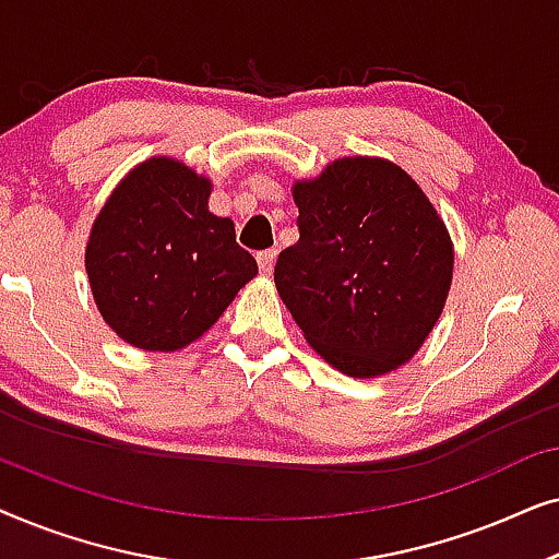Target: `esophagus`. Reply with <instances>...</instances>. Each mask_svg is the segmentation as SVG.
Masks as SVG:
<instances>
[{
	"instance_id": "esophagus-1",
	"label": "esophagus",
	"mask_w": 559,
	"mask_h": 559,
	"mask_svg": "<svg viewBox=\"0 0 559 559\" xmlns=\"http://www.w3.org/2000/svg\"><path fill=\"white\" fill-rule=\"evenodd\" d=\"M274 259H277V251H274V249L259 251V254H257L259 270H262L264 274H272V270H274Z\"/></svg>"
}]
</instances>
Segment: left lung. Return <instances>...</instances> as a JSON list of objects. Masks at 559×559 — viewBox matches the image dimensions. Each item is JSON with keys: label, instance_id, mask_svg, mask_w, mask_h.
<instances>
[{"label": "left lung", "instance_id": "obj_1", "mask_svg": "<svg viewBox=\"0 0 559 559\" xmlns=\"http://www.w3.org/2000/svg\"><path fill=\"white\" fill-rule=\"evenodd\" d=\"M300 239L274 285L333 369L373 379L407 364L445 308L453 241L430 198L381 157L333 159L293 186Z\"/></svg>", "mask_w": 559, "mask_h": 559}]
</instances>
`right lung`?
I'll list each match as a JSON object with an SVG mask.
<instances>
[{
    "mask_svg": "<svg viewBox=\"0 0 559 559\" xmlns=\"http://www.w3.org/2000/svg\"><path fill=\"white\" fill-rule=\"evenodd\" d=\"M211 180L173 157L124 175L98 211L86 272L106 325L142 350H180L257 277L231 218L209 211Z\"/></svg>",
    "mask_w": 559,
    "mask_h": 559,
    "instance_id": "add662e5",
    "label": "right lung"
}]
</instances>
